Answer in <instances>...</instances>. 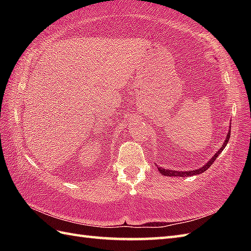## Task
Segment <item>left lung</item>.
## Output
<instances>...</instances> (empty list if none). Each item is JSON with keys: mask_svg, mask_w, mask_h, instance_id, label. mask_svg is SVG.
I'll use <instances>...</instances> for the list:
<instances>
[{"mask_svg": "<svg viewBox=\"0 0 251 251\" xmlns=\"http://www.w3.org/2000/svg\"><path fill=\"white\" fill-rule=\"evenodd\" d=\"M230 137H231V127H230V130L227 131V136H226V141L223 142V145H222V147L220 148V150L218 151L215 155H214V157H212L209 162H208L204 167H201V168H200V169H196V170H190V172H176V170H169V169H164V168H158V170H159V173H161L162 175H164V176H168V177H189V176H194V175H200V174H201V173H204V172H206V170L209 168L212 164H214V162L216 161V158L219 156V154L223 151V149H225L226 147V145H227V142H228V140H230ZM157 166V165H156Z\"/></svg>", "mask_w": 251, "mask_h": 251, "instance_id": "1", "label": "left lung"}]
</instances>
